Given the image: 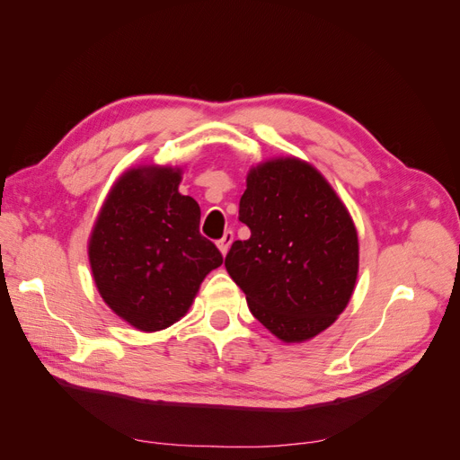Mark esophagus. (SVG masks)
I'll return each instance as SVG.
<instances>
[{"label": "esophagus", "mask_w": 460, "mask_h": 460, "mask_svg": "<svg viewBox=\"0 0 460 460\" xmlns=\"http://www.w3.org/2000/svg\"><path fill=\"white\" fill-rule=\"evenodd\" d=\"M232 242H234V232H232V230H226L225 235H222V238L217 242V245H218L222 255L228 253V249H230V245H232Z\"/></svg>", "instance_id": "obj_1"}]
</instances>
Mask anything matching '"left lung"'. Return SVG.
<instances>
[{
  "mask_svg": "<svg viewBox=\"0 0 460 460\" xmlns=\"http://www.w3.org/2000/svg\"><path fill=\"white\" fill-rule=\"evenodd\" d=\"M245 184L240 220L252 235L232 243L226 270L278 340L309 341L336 323L355 291V222L328 180L303 159L262 161Z\"/></svg>",
  "mask_w": 460,
  "mask_h": 460,
  "instance_id": "left-lung-1",
  "label": "left lung"
}]
</instances>
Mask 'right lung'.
I'll use <instances>...</instances> for the list:
<instances>
[{"label": "right lung", "mask_w": 460, "mask_h": 460, "mask_svg": "<svg viewBox=\"0 0 460 460\" xmlns=\"http://www.w3.org/2000/svg\"><path fill=\"white\" fill-rule=\"evenodd\" d=\"M180 166L137 164L119 176L95 218L88 259L107 307L140 332L182 318L222 264L199 234L198 201L178 191Z\"/></svg>", "instance_id": "right-lung-1"}]
</instances>
